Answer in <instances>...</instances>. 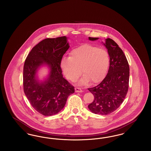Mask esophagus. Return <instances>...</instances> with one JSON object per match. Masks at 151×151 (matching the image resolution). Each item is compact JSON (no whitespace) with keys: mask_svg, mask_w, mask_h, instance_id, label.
I'll return each mask as SVG.
<instances>
[{"mask_svg":"<svg viewBox=\"0 0 151 151\" xmlns=\"http://www.w3.org/2000/svg\"><path fill=\"white\" fill-rule=\"evenodd\" d=\"M75 92H83L82 89L80 88H79V87H76L75 88Z\"/></svg>","mask_w":151,"mask_h":151,"instance_id":"obj_1","label":"esophagus"}]
</instances>
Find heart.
<instances>
[{
	"label": "heart",
	"mask_w": 151,
	"mask_h": 151,
	"mask_svg": "<svg viewBox=\"0 0 151 151\" xmlns=\"http://www.w3.org/2000/svg\"><path fill=\"white\" fill-rule=\"evenodd\" d=\"M110 62V55L106 49L84 44L73 49L70 57L63 58L60 67L66 78L71 81H76L82 72L84 76L80 84H86L90 81L98 83L105 78Z\"/></svg>",
	"instance_id": "obj_1"
}]
</instances>
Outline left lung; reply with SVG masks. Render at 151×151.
Segmentation results:
<instances>
[{
  "instance_id": "8db88e82",
  "label": "left lung",
  "mask_w": 151,
  "mask_h": 151,
  "mask_svg": "<svg viewBox=\"0 0 151 151\" xmlns=\"http://www.w3.org/2000/svg\"><path fill=\"white\" fill-rule=\"evenodd\" d=\"M99 38L89 37L94 41ZM110 55L108 74L100 83L88 89L93 94L94 100L88 105L94 114L107 115L114 111L123 102L129 86V65L122 49L112 39L104 43Z\"/></svg>"
}]
</instances>
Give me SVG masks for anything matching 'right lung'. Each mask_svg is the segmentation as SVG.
Listing matches in <instances>:
<instances>
[{"mask_svg": "<svg viewBox=\"0 0 151 151\" xmlns=\"http://www.w3.org/2000/svg\"><path fill=\"white\" fill-rule=\"evenodd\" d=\"M65 36L46 38L37 44L25 59L23 69L24 92L37 112L51 116L64 108L68 97L75 92L74 86L63 77L60 62L69 49ZM47 65L51 72L48 79L40 83L36 79L37 69Z\"/></svg>", "mask_w": 151, "mask_h": 151, "instance_id": "obj_1", "label": "right lung"}]
</instances>
